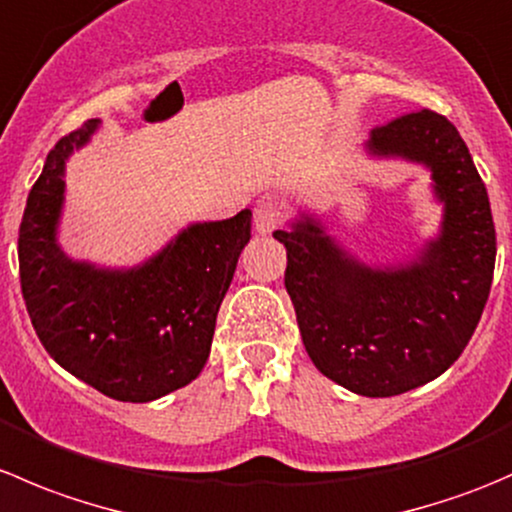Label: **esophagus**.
I'll list each match as a JSON object with an SVG mask.
<instances>
[{
    "label": "esophagus",
    "instance_id": "obj_1",
    "mask_svg": "<svg viewBox=\"0 0 512 512\" xmlns=\"http://www.w3.org/2000/svg\"><path fill=\"white\" fill-rule=\"evenodd\" d=\"M282 223V200L277 195L265 193L257 198L255 203V225L260 232H272L277 230Z\"/></svg>",
    "mask_w": 512,
    "mask_h": 512
}]
</instances>
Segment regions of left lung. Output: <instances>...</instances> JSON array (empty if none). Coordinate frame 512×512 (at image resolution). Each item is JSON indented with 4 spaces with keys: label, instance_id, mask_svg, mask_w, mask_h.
I'll return each mask as SVG.
<instances>
[{
    "label": "left lung",
    "instance_id": "8db88e82",
    "mask_svg": "<svg viewBox=\"0 0 512 512\" xmlns=\"http://www.w3.org/2000/svg\"><path fill=\"white\" fill-rule=\"evenodd\" d=\"M369 151L431 168L446 215L421 260L371 270L312 220L275 237L314 366L354 394L396 396L443 374L471 342L493 282L495 225L468 146L441 113L391 118L371 131Z\"/></svg>",
    "mask_w": 512,
    "mask_h": 512
}]
</instances>
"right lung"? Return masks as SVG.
<instances>
[{
    "mask_svg": "<svg viewBox=\"0 0 512 512\" xmlns=\"http://www.w3.org/2000/svg\"><path fill=\"white\" fill-rule=\"evenodd\" d=\"M86 121L46 156L19 225V280L36 337L56 364L116 401L160 399L208 361L215 319L250 240V210L190 225L136 270H98L56 245L64 163L96 131Z\"/></svg>",
    "mask_w": 512,
    "mask_h": 512,
    "instance_id": "right-lung-1",
    "label": "right lung"
}]
</instances>
